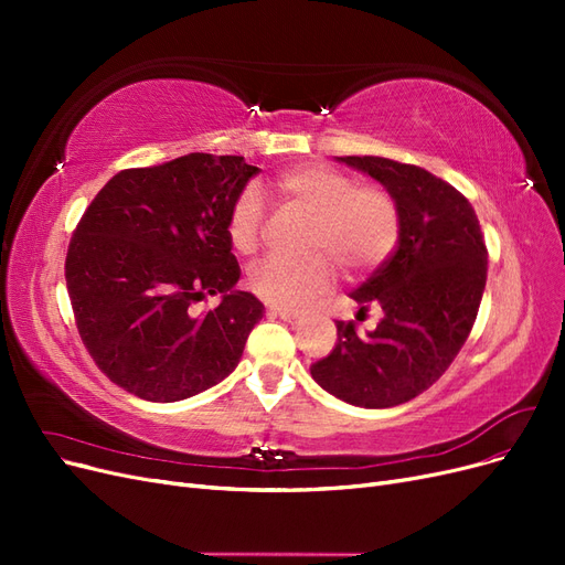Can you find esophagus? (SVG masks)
Listing matches in <instances>:
<instances>
[{
  "label": "esophagus",
  "mask_w": 565,
  "mask_h": 565,
  "mask_svg": "<svg viewBox=\"0 0 565 565\" xmlns=\"http://www.w3.org/2000/svg\"><path fill=\"white\" fill-rule=\"evenodd\" d=\"M270 316H278V318H282L285 322H289V324H297L301 318H299V313H295V311H285V309H270Z\"/></svg>",
  "instance_id": "esophagus-1"
}]
</instances>
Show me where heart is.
Masks as SVG:
<instances>
[{"mask_svg": "<svg viewBox=\"0 0 565 565\" xmlns=\"http://www.w3.org/2000/svg\"><path fill=\"white\" fill-rule=\"evenodd\" d=\"M276 193L289 210L313 221L306 249L316 256L303 264L266 259L249 270V289L270 306L289 311L309 309L334 282L330 258L349 273H363L380 266L398 243V204L377 183H355L339 169L303 164L276 179ZM264 226V200L249 185L235 198L228 214L233 249L256 252Z\"/></svg>", "mask_w": 565, "mask_h": 565, "instance_id": "heart-1", "label": "heart"}]
</instances>
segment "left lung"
Returning <instances> with one entry per match:
<instances>
[{"instance_id":"8db88e82","label":"left lung","mask_w":565,"mask_h":565,"mask_svg":"<svg viewBox=\"0 0 565 565\" xmlns=\"http://www.w3.org/2000/svg\"><path fill=\"white\" fill-rule=\"evenodd\" d=\"M398 204L401 233L388 259L351 295L367 311L382 306L377 330L358 334L337 322L332 353L311 365L313 380L358 407L413 401L450 367L473 328L488 278V249L469 200L417 164L347 156Z\"/></svg>"}]
</instances>
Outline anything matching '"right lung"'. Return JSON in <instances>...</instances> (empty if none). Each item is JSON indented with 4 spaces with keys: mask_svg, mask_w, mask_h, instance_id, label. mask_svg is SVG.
<instances>
[{
    "mask_svg": "<svg viewBox=\"0 0 565 565\" xmlns=\"http://www.w3.org/2000/svg\"><path fill=\"white\" fill-rule=\"evenodd\" d=\"M256 172L241 156L191 152L122 169L82 214L65 285L84 347L119 388L174 403L241 363L264 303L235 289L228 214ZM214 294L222 303L202 312Z\"/></svg>",
    "mask_w": 565,
    "mask_h": 565,
    "instance_id": "right-lung-1",
    "label": "right lung"
}]
</instances>
